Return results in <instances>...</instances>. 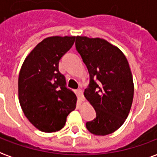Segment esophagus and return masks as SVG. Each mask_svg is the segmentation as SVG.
I'll list each match as a JSON object with an SVG mask.
<instances>
[{
  "instance_id": "1",
  "label": "esophagus",
  "mask_w": 157,
  "mask_h": 157,
  "mask_svg": "<svg viewBox=\"0 0 157 157\" xmlns=\"http://www.w3.org/2000/svg\"><path fill=\"white\" fill-rule=\"evenodd\" d=\"M78 96H79V99L82 100V101H83L84 100V97H83V90H78Z\"/></svg>"
}]
</instances>
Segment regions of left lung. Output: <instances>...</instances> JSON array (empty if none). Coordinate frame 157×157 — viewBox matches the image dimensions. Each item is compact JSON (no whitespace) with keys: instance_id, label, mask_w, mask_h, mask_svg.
I'll return each mask as SVG.
<instances>
[{"instance_id":"8db88e82","label":"left lung","mask_w":157,"mask_h":157,"mask_svg":"<svg viewBox=\"0 0 157 157\" xmlns=\"http://www.w3.org/2000/svg\"><path fill=\"white\" fill-rule=\"evenodd\" d=\"M75 47L90 74L83 94L96 112L86 128L96 136L113 133L124 124L133 101L129 63L117 47L102 38L77 36Z\"/></svg>"}]
</instances>
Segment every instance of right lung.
<instances>
[{
    "label": "right lung",
    "mask_w": 157,
    "mask_h": 157,
    "mask_svg": "<svg viewBox=\"0 0 157 157\" xmlns=\"http://www.w3.org/2000/svg\"><path fill=\"white\" fill-rule=\"evenodd\" d=\"M75 36H49L28 54L18 78L21 107L28 121L41 131L55 132L65 125L76 108L77 97L66 87L58 70L59 60L72 48Z\"/></svg>",
    "instance_id": "right-lung-1"
}]
</instances>
